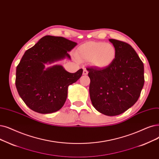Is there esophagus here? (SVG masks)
Returning a JSON list of instances; mask_svg holds the SVG:
<instances>
[{"instance_id": "34e87169", "label": "esophagus", "mask_w": 159, "mask_h": 159, "mask_svg": "<svg viewBox=\"0 0 159 159\" xmlns=\"http://www.w3.org/2000/svg\"><path fill=\"white\" fill-rule=\"evenodd\" d=\"M88 71L86 70V69H84V70H83V75H88Z\"/></svg>"}]
</instances>
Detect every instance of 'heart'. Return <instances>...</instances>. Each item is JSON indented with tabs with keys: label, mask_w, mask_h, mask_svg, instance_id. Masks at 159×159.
I'll return each mask as SVG.
<instances>
[{
	"label": "heart",
	"mask_w": 159,
	"mask_h": 159,
	"mask_svg": "<svg viewBox=\"0 0 159 159\" xmlns=\"http://www.w3.org/2000/svg\"><path fill=\"white\" fill-rule=\"evenodd\" d=\"M76 55L80 60H90L92 64L97 67L105 68L114 61L116 49L110 43L89 41L78 48Z\"/></svg>",
	"instance_id": "obj_1"
}]
</instances>
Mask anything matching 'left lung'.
<instances>
[{
	"instance_id": "left-lung-1",
	"label": "left lung",
	"mask_w": 159,
	"mask_h": 159,
	"mask_svg": "<svg viewBox=\"0 0 159 159\" xmlns=\"http://www.w3.org/2000/svg\"><path fill=\"white\" fill-rule=\"evenodd\" d=\"M116 57L105 68H86L90 79L89 96L94 108L110 116L125 112L139 99L144 84L142 61L129 44L110 39Z\"/></svg>"
}]
</instances>
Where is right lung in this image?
<instances>
[{
    "label": "right lung",
    "instance_id": "right-lung-1",
    "mask_svg": "<svg viewBox=\"0 0 159 159\" xmlns=\"http://www.w3.org/2000/svg\"><path fill=\"white\" fill-rule=\"evenodd\" d=\"M77 43L63 37L45 36L26 51L16 68V86L27 107L40 114L59 110L67 97V88L77 82L82 69L74 73L60 65L45 69V64L71 58L67 52Z\"/></svg>",
    "mask_w": 159,
    "mask_h": 159
}]
</instances>
